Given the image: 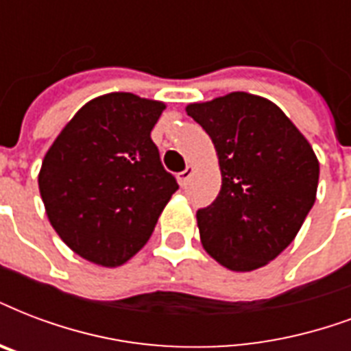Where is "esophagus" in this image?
I'll return each instance as SVG.
<instances>
[{"instance_id":"obj_1","label":"esophagus","mask_w":351,"mask_h":351,"mask_svg":"<svg viewBox=\"0 0 351 351\" xmlns=\"http://www.w3.org/2000/svg\"><path fill=\"white\" fill-rule=\"evenodd\" d=\"M191 175H193V167H191V165H187L186 169L182 171V173H178V184H180L182 187L186 186L187 180L191 178Z\"/></svg>"}]
</instances>
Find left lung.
Segmentation results:
<instances>
[{"instance_id":"1","label":"left lung","mask_w":351,"mask_h":351,"mask_svg":"<svg viewBox=\"0 0 351 351\" xmlns=\"http://www.w3.org/2000/svg\"><path fill=\"white\" fill-rule=\"evenodd\" d=\"M217 149L223 186L197 211L206 252L230 271L263 267L293 243L315 204L318 160L276 104L234 92L186 108Z\"/></svg>"}]
</instances>
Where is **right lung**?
<instances>
[{"mask_svg": "<svg viewBox=\"0 0 351 351\" xmlns=\"http://www.w3.org/2000/svg\"><path fill=\"white\" fill-rule=\"evenodd\" d=\"M164 108L125 92L93 99L45 154L38 186L47 217L80 258L125 263L149 241L178 189L151 140Z\"/></svg>", "mask_w": 351, "mask_h": 351, "instance_id": "right-lung-1", "label": "right lung"}]
</instances>
